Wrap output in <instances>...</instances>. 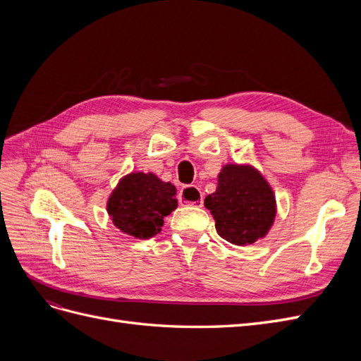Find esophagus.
<instances>
[{"mask_svg": "<svg viewBox=\"0 0 361 361\" xmlns=\"http://www.w3.org/2000/svg\"><path fill=\"white\" fill-rule=\"evenodd\" d=\"M179 203L180 204H188V206H203V195L202 191L194 187V185H188V187H183L179 192Z\"/></svg>", "mask_w": 361, "mask_h": 361, "instance_id": "34e87169", "label": "esophagus"}]
</instances>
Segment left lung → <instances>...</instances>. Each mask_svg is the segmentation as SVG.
<instances>
[{"instance_id": "1", "label": "left lung", "mask_w": 361, "mask_h": 361, "mask_svg": "<svg viewBox=\"0 0 361 361\" xmlns=\"http://www.w3.org/2000/svg\"><path fill=\"white\" fill-rule=\"evenodd\" d=\"M216 233L235 245L264 238L276 218V195L265 178L251 166L226 164L215 192L206 195Z\"/></svg>"}]
</instances>
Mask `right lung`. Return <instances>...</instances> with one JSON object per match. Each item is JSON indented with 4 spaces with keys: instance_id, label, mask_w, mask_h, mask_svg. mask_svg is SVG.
Here are the masks:
<instances>
[{
    "instance_id": "obj_1",
    "label": "right lung",
    "mask_w": 361,
    "mask_h": 361,
    "mask_svg": "<svg viewBox=\"0 0 361 361\" xmlns=\"http://www.w3.org/2000/svg\"><path fill=\"white\" fill-rule=\"evenodd\" d=\"M178 207L176 188L154 173H129L120 179L106 203L117 228L138 239L161 232L164 216Z\"/></svg>"
}]
</instances>
